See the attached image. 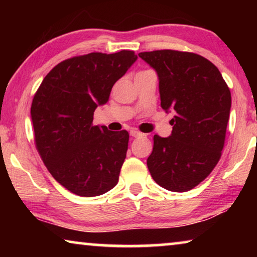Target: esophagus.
I'll return each mask as SVG.
<instances>
[{"label": "esophagus", "mask_w": 257, "mask_h": 257, "mask_svg": "<svg viewBox=\"0 0 257 257\" xmlns=\"http://www.w3.org/2000/svg\"><path fill=\"white\" fill-rule=\"evenodd\" d=\"M130 136H132V137H141V136H143V134L137 132V130H130Z\"/></svg>", "instance_id": "1"}]
</instances>
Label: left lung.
<instances>
[{"label": "left lung", "instance_id": "left-lung-1", "mask_svg": "<svg viewBox=\"0 0 257 257\" xmlns=\"http://www.w3.org/2000/svg\"><path fill=\"white\" fill-rule=\"evenodd\" d=\"M138 56L158 75L161 107L175 113L170 136H154L147 168L163 188L188 191L210 175L221 158L231 94L219 69L201 55L161 50Z\"/></svg>", "mask_w": 257, "mask_h": 257}]
</instances>
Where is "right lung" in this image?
Returning a JSON list of instances; mask_svg holds the SVG:
<instances>
[{
    "mask_svg": "<svg viewBox=\"0 0 257 257\" xmlns=\"http://www.w3.org/2000/svg\"><path fill=\"white\" fill-rule=\"evenodd\" d=\"M136 60L133 51L68 59L35 94L30 115L37 150L54 179L78 196H99L118 184L129 134L93 125V115Z\"/></svg>",
    "mask_w": 257,
    "mask_h": 257,
    "instance_id": "1",
    "label": "right lung"
}]
</instances>
